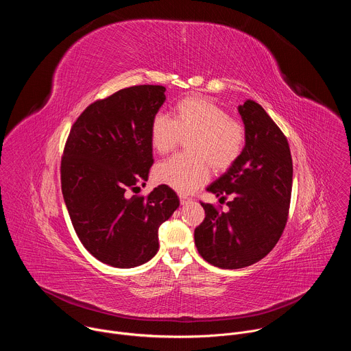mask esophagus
<instances>
[{
	"mask_svg": "<svg viewBox=\"0 0 351 351\" xmlns=\"http://www.w3.org/2000/svg\"><path fill=\"white\" fill-rule=\"evenodd\" d=\"M179 198H180V204H186V203L191 202V198L187 197L186 194H179Z\"/></svg>",
	"mask_w": 351,
	"mask_h": 351,
	"instance_id": "1",
	"label": "esophagus"
}]
</instances>
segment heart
<instances>
[{"label":"heart","instance_id":"heart-1","mask_svg":"<svg viewBox=\"0 0 351 351\" xmlns=\"http://www.w3.org/2000/svg\"><path fill=\"white\" fill-rule=\"evenodd\" d=\"M187 136L189 156H175L154 169L158 183L180 193H191L204 184L211 167L221 172L239 160L245 144V126L211 99L186 97L173 107L172 118L164 114L153 118L149 140L154 152L164 156Z\"/></svg>","mask_w":351,"mask_h":351}]
</instances>
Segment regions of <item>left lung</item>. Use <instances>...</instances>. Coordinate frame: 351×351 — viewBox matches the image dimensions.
<instances>
[{
	"label": "left lung",
	"instance_id": "1",
	"mask_svg": "<svg viewBox=\"0 0 351 351\" xmlns=\"http://www.w3.org/2000/svg\"><path fill=\"white\" fill-rule=\"evenodd\" d=\"M245 145L239 160L207 191L232 197L222 213L202 203L206 218L194 229L198 254L222 269L263 260L280 239L289 217L293 162L286 136L253 99L239 106Z\"/></svg>",
	"mask_w": 351,
	"mask_h": 351
}]
</instances>
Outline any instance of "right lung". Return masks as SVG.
<instances>
[{"instance_id":"right-lung-1","label":"right lung","mask_w":351,"mask_h":351,"mask_svg":"<svg viewBox=\"0 0 351 351\" xmlns=\"http://www.w3.org/2000/svg\"><path fill=\"white\" fill-rule=\"evenodd\" d=\"M165 101V87L122 88L90 104L73 123L61 160V187L75 232L98 261L133 268L158 252V229L179 207L160 184L132 195L152 168L149 128Z\"/></svg>"}]
</instances>
